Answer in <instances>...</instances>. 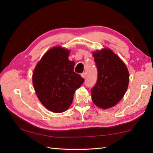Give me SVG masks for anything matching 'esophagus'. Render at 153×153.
Here are the masks:
<instances>
[{
	"mask_svg": "<svg viewBox=\"0 0 153 153\" xmlns=\"http://www.w3.org/2000/svg\"><path fill=\"white\" fill-rule=\"evenodd\" d=\"M81 76H82V77H83V78H85V77H86V73H82L81 74Z\"/></svg>",
	"mask_w": 153,
	"mask_h": 153,
	"instance_id": "1",
	"label": "esophagus"
}]
</instances>
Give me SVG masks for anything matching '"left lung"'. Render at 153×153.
I'll return each mask as SVG.
<instances>
[{
	"label": "left lung",
	"instance_id": "left-lung-1",
	"mask_svg": "<svg viewBox=\"0 0 153 153\" xmlns=\"http://www.w3.org/2000/svg\"><path fill=\"white\" fill-rule=\"evenodd\" d=\"M97 81L91 89L92 100L102 108L115 106L123 97L129 84L128 69L117 55L105 48L93 53Z\"/></svg>",
	"mask_w": 153,
	"mask_h": 153
}]
</instances>
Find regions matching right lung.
I'll return each instance as SVG.
<instances>
[{
	"label": "right lung",
	"instance_id": "right-lung-1",
	"mask_svg": "<svg viewBox=\"0 0 153 153\" xmlns=\"http://www.w3.org/2000/svg\"><path fill=\"white\" fill-rule=\"evenodd\" d=\"M69 51L56 46L42 56L33 71L32 81L41 103L49 111L63 113L68 109L76 90L84 79L74 72Z\"/></svg>",
	"mask_w": 153,
	"mask_h": 153
}]
</instances>
